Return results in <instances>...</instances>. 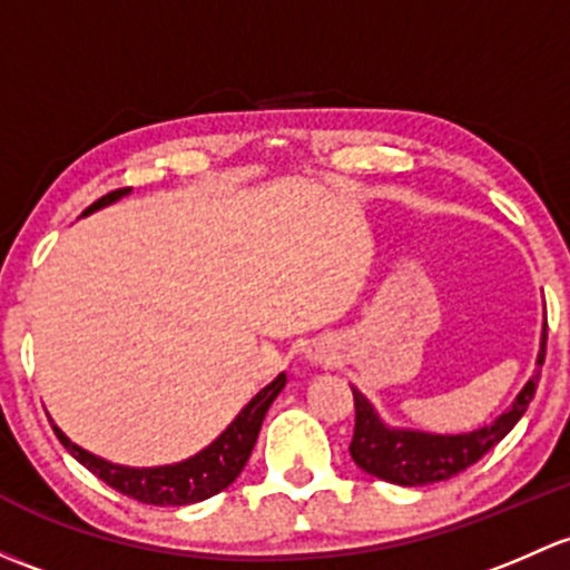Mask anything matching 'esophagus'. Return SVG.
Instances as JSON below:
<instances>
[{
    "label": "esophagus",
    "instance_id": "obj_1",
    "mask_svg": "<svg viewBox=\"0 0 570 570\" xmlns=\"http://www.w3.org/2000/svg\"><path fill=\"white\" fill-rule=\"evenodd\" d=\"M311 361H314V363H327V357H325V355H320V352H316V355H311Z\"/></svg>",
    "mask_w": 570,
    "mask_h": 570
}]
</instances>
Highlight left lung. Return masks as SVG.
Masks as SVG:
<instances>
[{
    "label": "left lung",
    "instance_id": "1",
    "mask_svg": "<svg viewBox=\"0 0 570 570\" xmlns=\"http://www.w3.org/2000/svg\"><path fill=\"white\" fill-rule=\"evenodd\" d=\"M543 357H547V320H543L535 374L517 395L511 410L502 412L491 426L470 431V434H426V431L391 429L380 421L368 399L352 387V395H355V434L350 442L352 459L368 475L395 483V487H429V483L459 475L478 459L487 456L491 448L517 426L535 395Z\"/></svg>",
    "mask_w": 570,
    "mask_h": 570
}]
</instances>
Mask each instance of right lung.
<instances>
[{"label":"right lung","instance_id":"right-lung-1","mask_svg":"<svg viewBox=\"0 0 570 570\" xmlns=\"http://www.w3.org/2000/svg\"><path fill=\"white\" fill-rule=\"evenodd\" d=\"M130 194V188L111 190V194L100 196L95 205H89L81 215L95 213V209L111 205L119 196ZM286 374H278L267 387H262L248 404L243 406V412L229 423V429L207 445L205 451L196 453V456L179 461V464H166V466H119L111 461L92 456L89 451L70 442L57 426L53 434L59 436L68 453L79 464L87 466L92 475H98L106 487H111L119 494L130 497V500H139L144 505H190V502H202L207 497L224 491L229 483H235V478L243 472L245 461H248L250 451L256 445V436H259L262 421H265L269 404L275 401V395L284 391Z\"/></svg>","mask_w":570,"mask_h":570}]
</instances>
